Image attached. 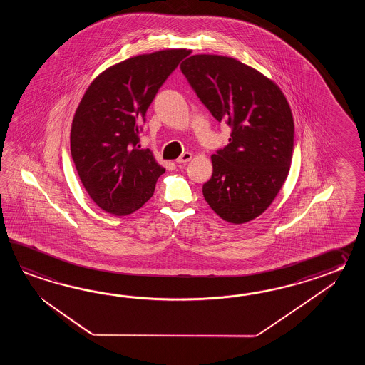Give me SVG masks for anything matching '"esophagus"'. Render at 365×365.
<instances>
[{"label": "esophagus", "mask_w": 365, "mask_h": 365, "mask_svg": "<svg viewBox=\"0 0 365 365\" xmlns=\"http://www.w3.org/2000/svg\"><path fill=\"white\" fill-rule=\"evenodd\" d=\"M192 156H193L192 155V153H187V151H186V153H184V154H181V155H180L179 159H178L176 162H178L179 164L187 163V162L192 159Z\"/></svg>", "instance_id": "1"}]
</instances>
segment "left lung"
Listing matches in <instances>:
<instances>
[{"instance_id":"1","label":"left lung","mask_w":365,"mask_h":365,"mask_svg":"<svg viewBox=\"0 0 365 365\" xmlns=\"http://www.w3.org/2000/svg\"><path fill=\"white\" fill-rule=\"evenodd\" d=\"M180 69L214 118L231 128L230 143L211 156L203 197L230 223L253 220L287 179L295 134L287 101L272 81L231 57L190 56Z\"/></svg>"}]
</instances>
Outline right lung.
I'll return each mask as SVG.
<instances>
[{
	"label": "right lung",
	"mask_w": 365,
	"mask_h": 365,
	"mask_svg": "<svg viewBox=\"0 0 365 365\" xmlns=\"http://www.w3.org/2000/svg\"><path fill=\"white\" fill-rule=\"evenodd\" d=\"M186 49L140 55L103 71L73 118L71 158L93 201L109 214L129 215L153 197L165 170L140 148L142 123L159 88Z\"/></svg>",
	"instance_id": "add662e5"
}]
</instances>
